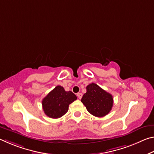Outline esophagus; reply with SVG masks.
I'll list each match as a JSON object with an SVG mask.
<instances>
[{"mask_svg": "<svg viewBox=\"0 0 154 154\" xmlns=\"http://www.w3.org/2000/svg\"><path fill=\"white\" fill-rule=\"evenodd\" d=\"M77 96L78 98L81 99V98H82V93H77Z\"/></svg>", "mask_w": 154, "mask_h": 154, "instance_id": "34e87169", "label": "esophagus"}]
</instances>
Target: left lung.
Wrapping results in <instances>:
<instances>
[{
	"label": "left lung",
	"mask_w": 154,
	"mask_h": 154,
	"mask_svg": "<svg viewBox=\"0 0 154 154\" xmlns=\"http://www.w3.org/2000/svg\"><path fill=\"white\" fill-rule=\"evenodd\" d=\"M86 93L82 98L88 111L94 116L102 118L111 111L113 105V96L94 83L86 87Z\"/></svg>",
	"instance_id": "8db88e82"
}]
</instances>
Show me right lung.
I'll return each mask as SVG.
<instances>
[{
	"instance_id": "1",
	"label": "right lung",
	"mask_w": 154,
	"mask_h": 154,
	"mask_svg": "<svg viewBox=\"0 0 154 154\" xmlns=\"http://www.w3.org/2000/svg\"><path fill=\"white\" fill-rule=\"evenodd\" d=\"M77 100V96L71 91L66 92L60 85L52 90L42 100V106L47 116L56 119L63 116L69 110V106Z\"/></svg>"
}]
</instances>
